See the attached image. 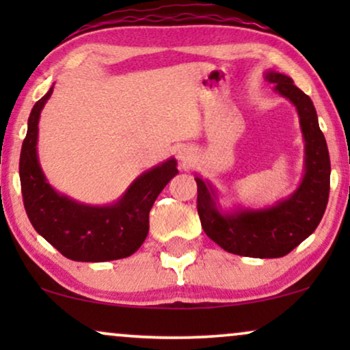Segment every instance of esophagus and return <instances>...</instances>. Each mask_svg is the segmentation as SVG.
I'll return each instance as SVG.
<instances>
[{"mask_svg": "<svg viewBox=\"0 0 350 350\" xmlns=\"http://www.w3.org/2000/svg\"><path fill=\"white\" fill-rule=\"evenodd\" d=\"M178 161L181 162V165L188 167L193 161V152H191L189 148H180L178 150Z\"/></svg>", "mask_w": 350, "mask_h": 350, "instance_id": "1", "label": "esophagus"}]
</instances>
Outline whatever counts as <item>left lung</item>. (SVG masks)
Instances as JSON below:
<instances>
[{
    "mask_svg": "<svg viewBox=\"0 0 350 350\" xmlns=\"http://www.w3.org/2000/svg\"><path fill=\"white\" fill-rule=\"evenodd\" d=\"M266 81L295 105L304 140V175L288 198L265 208L223 210L210 181L196 175L198 213L205 234L223 250L250 258H280L319 226L329 194V154L312 100L290 76L269 70Z\"/></svg>",
    "mask_w": 350,
    "mask_h": 350,
    "instance_id": "left-lung-1",
    "label": "left lung"
}]
</instances>
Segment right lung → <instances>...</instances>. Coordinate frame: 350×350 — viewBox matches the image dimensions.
<instances>
[{"mask_svg":"<svg viewBox=\"0 0 350 350\" xmlns=\"http://www.w3.org/2000/svg\"><path fill=\"white\" fill-rule=\"evenodd\" d=\"M54 90L38 100L28 118L21 151V186L27 215L36 232L73 261L102 262L135 253L150 231V210L178 174L175 157L143 172L116 202L88 205L60 194L47 181L38 159V122Z\"/></svg>","mask_w":350,"mask_h":350,"instance_id":"1","label":"right lung"}]
</instances>
